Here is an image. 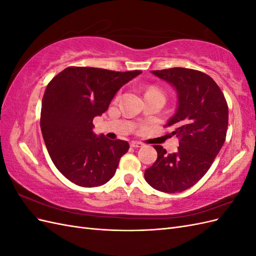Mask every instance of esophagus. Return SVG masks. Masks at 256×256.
I'll list each match as a JSON object with an SVG mask.
<instances>
[{
  "mask_svg": "<svg viewBox=\"0 0 256 256\" xmlns=\"http://www.w3.org/2000/svg\"><path fill=\"white\" fill-rule=\"evenodd\" d=\"M130 146H131V147H134V148H136V147H142V146H143V143L136 142V141H132V142L130 143Z\"/></svg>",
  "mask_w": 256,
  "mask_h": 256,
  "instance_id": "1",
  "label": "esophagus"
}]
</instances>
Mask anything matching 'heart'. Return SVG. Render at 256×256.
<instances>
[{"mask_svg": "<svg viewBox=\"0 0 256 256\" xmlns=\"http://www.w3.org/2000/svg\"><path fill=\"white\" fill-rule=\"evenodd\" d=\"M150 92H156V94H160L164 96V92H162L159 88H157L156 86H150L146 90V94H150Z\"/></svg>", "mask_w": 256, "mask_h": 256, "instance_id": "1", "label": "heart"}]
</instances>
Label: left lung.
Instances as JSON below:
<instances>
[{
  "label": "left lung",
  "mask_w": 256,
  "mask_h": 256,
  "mask_svg": "<svg viewBox=\"0 0 256 256\" xmlns=\"http://www.w3.org/2000/svg\"><path fill=\"white\" fill-rule=\"evenodd\" d=\"M152 74L177 92L178 106L166 127L180 138V147L166 154L161 145H154L158 157L144 177L154 189L182 192L206 174L219 154L226 136L228 106L220 88L204 72L174 67Z\"/></svg>",
  "instance_id": "1"
}]
</instances>
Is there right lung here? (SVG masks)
Listing matches in <instances>:
<instances>
[{
	"instance_id": "right-lung-1",
	"label": "right lung",
	"mask_w": 256,
	"mask_h": 256,
	"mask_svg": "<svg viewBox=\"0 0 256 256\" xmlns=\"http://www.w3.org/2000/svg\"><path fill=\"white\" fill-rule=\"evenodd\" d=\"M141 72L67 67L47 85L40 113L42 138L54 166L72 182L97 187L115 174L129 144L97 136L92 120L108 110L124 84Z\"/></svg>"
}]
</instances>
